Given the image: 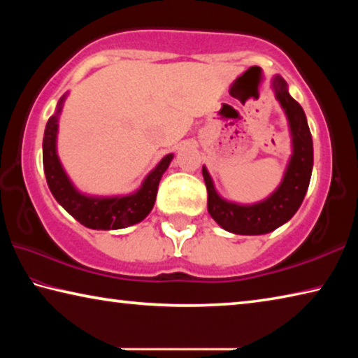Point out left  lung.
Returning <instances> with one entry per match:
<instances>
[{
	"instance_id": "obj_1",
	"label": "left lung",
	"mask_w": 358,
	"mask_h": 358,
	"mask_svg": "<svg viewBox=\"0 0 358 358\" xmlns=\"http://www.w3.org/2000/svg\"><path fill=\"white\" fill-rule=\"evenodd\" d=\"M276 99L286 112L292 132L294 155L284 175L281 186L256 205H237L222 201L217 196L207 169H202L208 191V213L222 229L238 235H262L282 226L305 199L313 171V138L308 128L305 112L287 92V85L278 76L273 78Z\"/></svg>"
}]
</instances>
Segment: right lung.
<instances>
[{
    "label": "right lung",
    "instance_id": "add662e5",
    "mask_svg": "<svg viewBox=\"0 0 358 358\" xmlns=\"http://www.w3.org/2000/svg\"><path fill=\"white\" fill-rule=\"evenodd\" d=\"M63 98L59 99L58 113L62 110ZM57 131H58V117L48 118L44 132V143H42V159H44V172L47 185L50 187L53 197L57 202L68 211L71 216L90 229H123L141 222L153 208L157 186L162 173L167 171L172 161V155H167L157 167L145 178L141 189L136 194L124 197H110V199H96L87 197L76 191L71 185L69 178L66 177L59 159L57 156Z\"/></svg>",
    "mask_w": 358,
    "mask_h": 358
}]
</instances>
